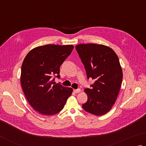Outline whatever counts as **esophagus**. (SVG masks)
Instances as JSON below:
<instances>
[{
    "label": "esophagus",
    "mask_w": 146,
    "mask_h": 146,
    "mask_svg": "<svg viewBox=\"0 0 146 146\" xmlns=\"http://www.w3.org/2000/svg\"><path fill=\"white\" fill-rule=\"evenodd\" d=\"M73 92L75 93H78V92H80V89H73Z\"/></svg>",
    "instance_id": "esophagus-1"
}]
</instances>
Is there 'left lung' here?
<instances>
[{"instance_id":"left-lung-1","label":"left lung","mask_w":146,"mask_h":146,"mask_svg":"<svg viewBox=\"0 0 146 146\" xmlns=\"http://www.w3.org/2000/svg\"><path fill=\"white\" fill-rule=\"evenodd\" d=\"M75 48L87 78L95 80L91 88L84 90L88 98L82 107L92 114L104 115L114 105L121 88L123 71L119 58L112 48L103 44H80Z\"/></svg>"}]
</instances>
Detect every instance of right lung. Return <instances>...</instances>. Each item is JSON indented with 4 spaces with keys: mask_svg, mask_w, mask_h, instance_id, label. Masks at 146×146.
<instances>
[{
    "mask_svg": "<svg viewBox=\"0 0 146 146\" xmlns=\"http://www.w3.org/2000/svg\"><path fill=\"white\" fill-rule=\"evenodd\" d=\"M74 46L46 44L31 50L21 69V85L32 107L45 115L62 110L72 93L71 87L55 84L53 76L60 78V66L71 54Z\"/></svg>",
    "mask_w": 146,
    "mask_h": 146,
    "instance_id": "right-lung-1",
    "label": "right lung"
}]
</instances>
